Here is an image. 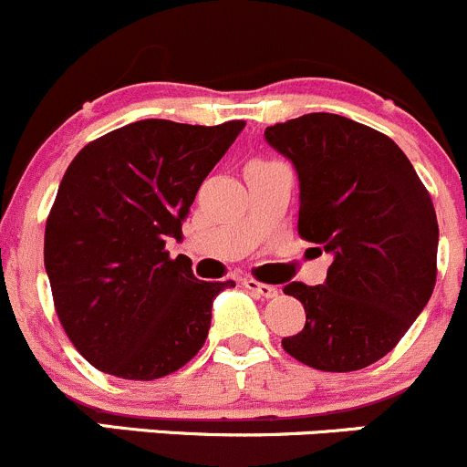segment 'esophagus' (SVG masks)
I'll return each mask as SVG.
<instances>
[{"mask_svg": "<svg viewBox=\"0 0 467 467\" xmlns=\"http://www.w3.org/2000/svg\"><path fill=\"white\" fill-rule=\"evenodd\" d=\"M243 285L249 290V293L258 295V297H267V299L276 297V288H275V285L258 284V281H254V279H244Z\"/></svg>", "mask_w": 467, "mask_h": 467, "instance_id": "esophagus-1", "label": "esophagus"}]
</instances>
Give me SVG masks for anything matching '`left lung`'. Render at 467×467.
<instances>
[{"label":"left lung","instance_id":"8db88e82","mask_svg":"<svg viewBox=\"0 0 467 467\" xmlns=\"http://www.w3.org/2000/svg\"><path fill=\"white\" fill-rule=\"evenodd\" d=\"M299 179L302 238L331 256L325 284L290 281L306 325L285 352L325 372L368 368L390 352L436 284L438 220L427 188L384 133L334 113L265 129Z\"/></svg>","mask_w":467,"mask_h":467}]
</instances>
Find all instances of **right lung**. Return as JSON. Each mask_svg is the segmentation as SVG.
Returning a JSON list of instances; mask_svg holds the SVG:
<instances>
[{
    "mask_svg": "<svg viewBox=\"0 0 467 467\" xmlns=\"http://www.w3.org/2000/svg\"><path fill=\"white\" fill-rule=\"evenodd\" d=\"M244 129L138 119L88 142L63 174L45 227V272L81 357L119 379L186 366L234 281H200L165 238H182L202 182Z\"/></svg>",
    "mask_w": 467,
    "mask_h": 467,
    "instance_id": "right-lung-1",
    "label": "right lung"
}]
</instances>
